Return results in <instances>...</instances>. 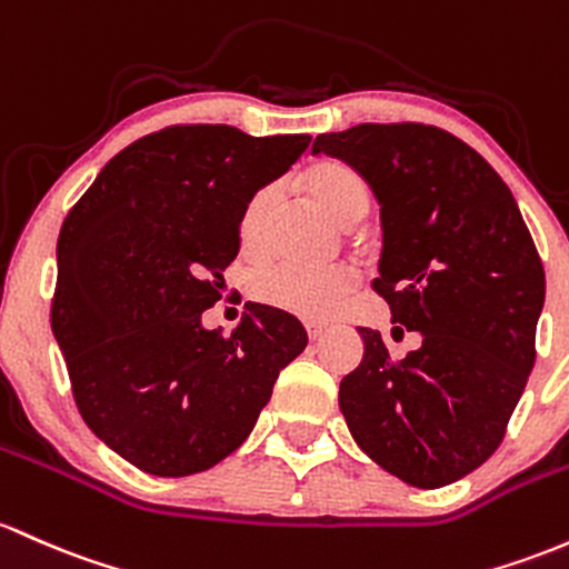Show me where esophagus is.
<instances>
[{
    "instance_id": "esophagus-1",
    "label": "esophagus",
    "mask_w": 569,
    "mask_h": 569,
    "mask_svg": "<svg viewBox=\"0 0 569 569\" xmlns=\"http://www.w3.org/2000/svg\"><path fill=\"white\" fill-rule=\"evenodd\" d=\"M305 329H308V337L310 340H321L323 335H327V323H316V321H310V323H305Z\"/></svg>"
}]
</instances>
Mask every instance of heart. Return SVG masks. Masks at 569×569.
Listing matches in <instances>:
<instances>
[{"label":"heart","mask_w":569,"mask_h":569,"mask_svg":"<svg viewBox=\"0 0 569 569\" xmlns=\"http://www.w3.org/2000/svg\"><path fill=\"white\" fill-rule=\"evenodd\" d=\"M302 183L318 208L342 229H353L370 210L367 180L340 161H318L305 172ZM278 197V186H264L242 210L240 242L246 251L253 253L264 246ZM353 283V274L346 270L313 272L295 264H264L251 272L248 291L256 302L270 305L274 310L305 318V321H323L346 302Z\"/></svg>","instance_id":"obj_1"}]
</instances>
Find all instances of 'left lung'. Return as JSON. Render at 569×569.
Segmentation results:
<instances>
[{
	"instance_id": "1",
	"label": "left lung",
	"mask_w": 569,
	"mask_h": 569,
	"mask_svg": "<svg viewBox=\"0 0 569 569\" xmlns=\"http://www.w3.org/2000/svg\"><path fill=\"white\" fill-rule=\"evenodd\" d=\"M313 153L346 161L380 204L376 291L391 335L421 346L395 361L359 329L361 365L340 383L356 446L418 489L483 465L535 365L546 272L513 193L459 137L423 123H359L318 134Z\"/></svg>"
}]
</instances>
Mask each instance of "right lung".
<instances>
[{"label":"right lung","instance_id":"1","mask_svg":"<svg viewBox=\"0 0 569 569\" xmlns=\"http://www.w3.org/2000/svg\"><path fill=\"white\" fill-rule=\"evenodd\" d=\"M308 146L223 123L161 129L112 156L64 218L53 337L83 421L142 472L183 478L227 459L308 346L270 305H251L229 337L202 327L242 210Z\"/></svg>","mask_w":569,"mask_h":569}]
</instances>
